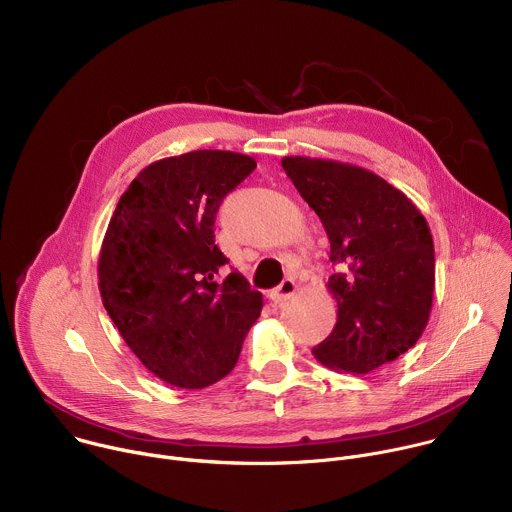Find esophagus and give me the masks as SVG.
Returning <instances> with one entry per match:
<instances>
[{
    "mask_svg": "<svg viewBox=\"0 0 512 512\" xmlns=\"http://www.w3.org/2000/svg\"><path fill=\"white\" fill-rule=\"evenodd\" d=\"M296 289H298V285H296V281L294 279H283L275 289H271L269 291V300L271 302H275V304H279V302H285V300H289L291 296L296 294Z\"/></svg>",
    "mask_w": 512,
    "mask_h": 512,
    "instance_id": "1",
    "label": "esophagus"
}]
</instances>
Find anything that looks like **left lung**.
Returning <instances> with one entry per match:
<instances>
[{"instance_id": "left-lung-1", "label": "left lung", "mask_w": 512, "mask_h": 512, "mask_svg": "<svg viewBox=\"0 0 512 512\" xmlns=\"http://www.w3.org/2000/svg\"><path fill=\"white\" fill-rule=\"evenodd\" d=\"M281 166L330 241L338 320L312 348L324 367L367 375L407 352L433 306V239L421 210L393 184L346 162L285 156Z\"/></svg>"}]
</instances>
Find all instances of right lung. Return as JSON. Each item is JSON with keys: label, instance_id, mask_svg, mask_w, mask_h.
Masks as SVG:
<instances>
[{"label": "right lung", "instance_id": "add662e5", "mask_svg": "<svg viewBox=\"0 0 512 512\" xmlns=\"http://www.w3.org/2000/svg\"><path fill=\"white\" fill-rule=\"evenodd\" d=\"M257 162L196 150L143 168L121 194L99 253L103 306L158 379L204 389L227 377L263 296L214 245V218Z\"/></svg>", "mask_w": 512, "mask_h": 512}]
</instances>
